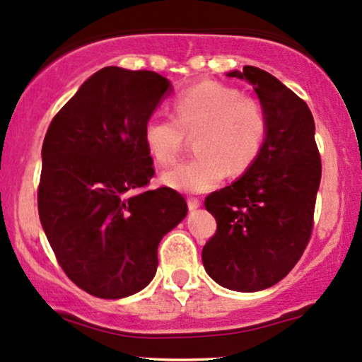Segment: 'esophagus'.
Masks as SVG:
<instances>
[{
    "mask_svg": "<svg viewBox=\"0 0 362 362\" xmlns=\"http://www.w3.org/2000/svg\"><path fill=\"white\" fill-rule=\"evenodd\" d=\"M187 204H189V209L190 211H194V209H197V207H201V199L190 197L189 201H187Z\"/></svg>",
    "mask_w": 362,
    "mask_h": 362,
    "instance_id": "obj_1",
    "label": "esophagus"
}]
</instances>
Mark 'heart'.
<instances>
[{
	"label": "heart",
	"instance_id": "b5f03b06",
	"mask_svg": "<svg viewBox=\"0 0 362 362\" xmlns=\"http://www.w3.org/2000/svg\"><path fill=\"white\" fill-rule=\"evenodd\" d=\"M175 119L151 115L143 126V141L158 163H172L187 136H194L199 153L167 170L163 184L182 192L214 189L228 172L243 173L264 149L269 117L259 98L242 95L235 86L206 81L182 91L173 100Z\"/></svg>",
	"mask_w": 362,
	"mask_h": 362
}]
</instances>
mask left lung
<instances>
[{"instance_id":"left-lung-1","label":"left lung","mask_w":362,"mask_h":362,"mask_svg":"<svg viewBox=\"0 0 362 362\" xmlns=\"http://www.w3.org/2000/svg\"><path fill=\"white\" fill-rule=\"evenodd\" d=\"M226 76L253 86L269 131L255 163L206 197L218 230L202 248V264L223 288L253 293L284 279L301 259L313 230L322 161L305 100L255 66Z\"/></svg>"}]
</instances>
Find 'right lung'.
I'll return each mask as SVG.
<instances>
[{
  "label": "right lung",
  "mask_w": 362,
  "mask_h": 362,
  "mask_svg": "<svg viewBox=\"0 0 362 362\" xmlns=\"http://www.w3.org/2000/svg\"><path fill=\"white\" fill-rule=\"evenodd\" d=\"M172 91L155 71L107 66L57 112L42 144L39 218L62 271L103 300L144 289L158 267V245L187 216L155 175L143 126Z\"/></svg>",
  "instance_id": "obj_1"
}]
</instances>
